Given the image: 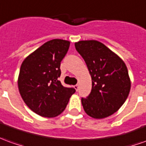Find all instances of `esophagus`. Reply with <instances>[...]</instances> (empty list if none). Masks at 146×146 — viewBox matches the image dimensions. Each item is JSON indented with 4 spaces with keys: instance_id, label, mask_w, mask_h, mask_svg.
<instances>
[{
    "instance_id": "esophagus-1",
    "label": "esophagus",
    "mask_w": 146,
    "mask_h": 146,
    "mask_svg": "<svg viewBox=\"0 0 146 146\" xmlns=\"http://www.w3.org/2000/svg\"><path fill=\"white\" fill-rule=\"evenodd\" d=\"M73 87H74V88H75V89L77 91L78 90V88H79V85H78V84H76V85H74Z\"/></svg>"
}]
</instances>
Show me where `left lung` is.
I'll list each match as a JSON object with an SVG mask.
<instances>
[{"instance_id": "left-lung-1", "label": "left lung", "mask_w": 146, "mask_h": 146, "mask_svg": "<svg viewBox=\"0 0 146 146\" xmlns=\"http://www.w3.org/2000/svg\"><path fill=\"white\" fill-rule=\"evenodd\" d=\"M75 48L92 77L90 94L81 98L84 111L94 119L111 115L122 107L130 92V80L125 63L96 40L76 42Z\"/></svg>"}]
</instances>
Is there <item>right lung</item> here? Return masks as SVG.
<instances>
[{"label": "right lung", "mask_w": 146, "mask_h": 146, "mask_svg": "<svg viewBox=\"0 0 146 146\" xmlns=\"http://www.w3.org/2000/svg\"><path fill=\"white\" fill-rule=\"evenodd\" d=\"M70 42L53 39L38 48L23 61L18 78L21 97L27 107L42 117L52 118L65 110L73 88L64 87L61 76V62L68 52Z\"/></svg>", "instance_id": "add662e5"}]
</instances>
